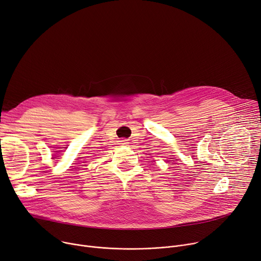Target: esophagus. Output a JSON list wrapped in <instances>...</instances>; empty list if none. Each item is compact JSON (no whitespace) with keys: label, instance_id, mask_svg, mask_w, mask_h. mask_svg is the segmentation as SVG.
I'll return each instance as SVG.
<instances>
[{"label":"esophagus","instance_id":"esophagus-1","mask_svg":"<svg viewBox=\"0 0 261 261\" xmlns=\"http://www.w3.org/2000/svg\"><path fill=\"white\" fill-rule=\"evenodd\" d=\"M122 144H123V145H127L128 143H127V141H126V140H122Z\"/></svg>","mask_w":261,"mask_h":261}]
</instances>
